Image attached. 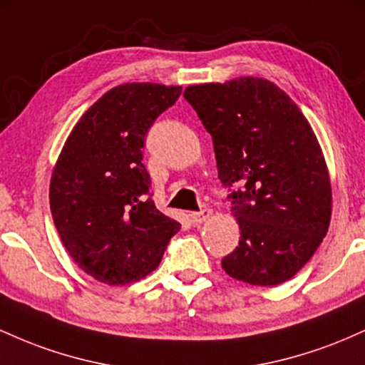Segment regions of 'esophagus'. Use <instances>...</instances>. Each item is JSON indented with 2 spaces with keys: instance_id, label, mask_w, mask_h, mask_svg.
<instances>
[{
  "instance_id": "1",
  "label": "esophagus",
  "mask_w": 365,
  "mask_h": 365,
  "mask_svg": "<svg viewBox=\"0 0 365 365\" xmlns=\"http://www.w3.org/2000/svg\"><path fill=\"white\" fill-rule=\"evenodd\" d=\"M211 216H212L211 209L204 207V209H200L199 212H192L190 220H192V223H194V225H200V223H204V221H207Z\"/></svg>"
}]
</instances>
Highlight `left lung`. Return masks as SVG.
<instances>
[{"mask_svg": "<svg viewBox=\"0 0 365 365\" xmlns=\"http://www.w3.org/2000/svg\"><path fill=\"white\" fill-rule=\"evenodd\" d=\"M211 133L240 242L221 261L232 278L274 287L295 276L326 237L329 171L316 133L287 92L261 77L187 87Z\"/></svg>", "mask_w": 365, "mask_h": 365, "instance_id": "1", "label": "left lung"}]
</instances>
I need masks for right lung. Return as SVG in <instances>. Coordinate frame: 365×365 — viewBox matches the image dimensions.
Here are the masks:
<instances>
[{
	"label": "right lung",
	"instance_id": "1",
	"mask_svg": "<svg viewBox=\"0 0 365 365\" xmlns=\"http://www.w3.org/2000/svg\"><path fill=\"white\" fill-rule=\"evenodd\" d=\"M180 86L121 83L103 94L66 137L49 183L54 226L75 264L98 282L128 284L161 262L180 230L154 206L142 165L145 133Z\"/></svg>",
	"mask_w": 365,
	"mask_h": 365
}]
</instances>
